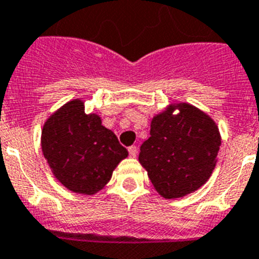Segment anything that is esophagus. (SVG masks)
I'll use <instances>...</instances> for the list:
<instances>
[{
    "label": "esophagus",
    "instance_id": "34e87169",
    "mask_svg": "<svg viewBox=\"0 0 259 259\" xmlns=\"http://www.w3.org/2000/svg\"><path fill=\"white\" fill-rule=\"evenodd\" d=\"M127 150H129V155L132 157H136L137 154H138V148H137V146H130Z\"/></svg>",
    "mask_w": 259,
    "mask_h": 259
}]
</instances>
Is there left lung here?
<instances>
[{
  "instance_id": "1",
  "label": "left lung",
  "mask_w": 259,
  "mask_h": 259,
  "mask_svg": "<svg viewBox=\"0 0 259 259\" xmlns=\"http://www.w3.org/2000/svg\"><path fill=\"white\" fill-rule=\"evenodd\" d=\"M175 109L179 113L173 115ZM217 123L190 104L172 105L151 121L139 163L164 198H180L201 188L211 176L220 147Z\"/></svg>"
}]
</instances>
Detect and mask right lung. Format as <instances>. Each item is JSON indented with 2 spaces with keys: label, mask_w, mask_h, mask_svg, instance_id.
<instances>
[{
  "label": "right lung",
  "mask_w": 259,
  "mask_h": 259,
  "mask_svg": "<svg viewBox=\"0 0 259 259\" xmlns=\"http://www.w3.org/2000/svg\"><path fill=\"white\" fill-rule=\"evenodd\" d=\"M41 148L56 179L80 194L99 192L127 156L126 148L103 126L100 117L84 113L79 99L66 103L47 120Z\"/></svg>",
  "instance_id": "right-lung-1"
}]
</instances>
